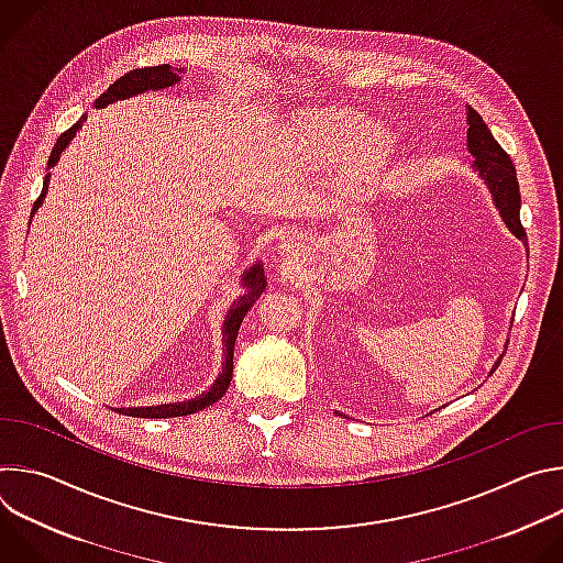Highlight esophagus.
Returning a JSON list of instances; mask_svg holds the SVG:
<instances>
[{"label":"esophagus","mask_w":563,"mask_h":563,"mask_svg":"<svg viewBox=\"0 0 563 563\" xmlns=\"http://www.w3.org/2000/svg\"><path fill=\"white\" fill-rule=\"evenodd\" d=\"M280 247H283V252L294 254V252H298V247H300V240H298L294 233H283V238H280Z\"/></svg>","instance_id":"34e87169"}]
</instances>
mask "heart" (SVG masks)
Here are the masks:
<instances>
[{"label":"heart","instance_id":"b5f03b06","mask_svg":"<svg viewBox=\"0 0 563 563\" xmlns=\"http://www.w3.org/2000/svg\"><path fill=\"white\" fill-rule=\"evenodd\" d=\"M294 137L300 148L320 159H339L352 151V172L372 174L391 146L389 131L347 109H313L294 122Z\"/></svg>","mask_w":563,"mask_h":563}]
</instances>
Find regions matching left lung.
Listing matches in <instances>:
<instances>
[{"label":"left lung","instance_id":"8db88e82","mask_svg":"<svg viewBox=\"0 0 563 563\" xmlns=\"http://www.w3.org/2000/svg\"><path fill=\"white\" fill-rule=\"evenodd\" d=\"M467 151L474 155L472 167H474V172H478L481 178L486 180V185L493 194L495 207L499 209L506 227L519 240H526V231L519 220L521 194H519V183H517V172H515L512 159L501 148V144L493 137L484 118H481L470 107H467ZM497 365H499V361H497Z\"/></svg>","mask_w":563,"mask_h":563}]
</instances>
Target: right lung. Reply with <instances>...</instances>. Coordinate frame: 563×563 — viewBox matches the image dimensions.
I'll return each instance as SVG.
<instances>
[{"instance_id": "add662e5", "label": "right lung", "mask_w": 563, "mask_h": 563, "mask_svg": "<svg viewBox=\"0 0 563 563\" xmlns=\"http://www.w3.org/2000/svg\"><path fill=\"white\" fill-rule=\"evenodd\" d=\"M185 68H172L169 64H163V66H146V68H135V70H129L126 75H122L120 79H115V82L96 100V109H104L107 104H113L118 100H126V98H133V96H140V93H146V91H159V89H167V87H174L176 82H180ZM87 122V113L79 118L68 131H64L51 155H48V169L57 165V159L62 155V151L68 146V142L75 137V133L82 129V124ZM48 180H51V174H46L44 178V187H42V194L40 198L35 200L33 205V211H31V218L33 213L40 209V205L44 202L46 198V191H48ZM243 287H245V294L238 296L233 300V305L229 307V313L224 318V328H222V339H224V363H222V372L218 374V378L213 380L211 389H207L205 394L196 396V398H189V400H183V404H163V406H148V408H115V412L124 415V417H140V419H172V417H187V415H196L200 410H205L207 406L216 404V400L222 398V394L227 391L229 383H231V374H233V345H235V336H238V328L240 323H243L245 313L252 309V305L258 300V296L263 294V289L267 287V278H265V269L261 263L252 265L245 274H243Z\"/></svg>"}]
</instances>
